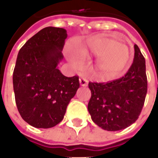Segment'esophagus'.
I'll use <instances>...</instances> for the list:
<instances>
[{
  "instance_id": "34e87169",
  "label": "esophagus",
  "mask_w": 158,
  "mask_h": 158,
  "mask_svg": "<svg viewBox=\"0 0 158 158\" xmlns=\"http://www.w3.org/2000/svg\"><path fill=\"white\" fill-rule=\"evenodd\" d=\"M79 83H80V85L86 86L88 85V80L85 78H81V79H79Z\"/></svg>"
}]
</instances>
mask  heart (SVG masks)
Listing matches in <instances>:
<instances>
[{
    "mask_svg": "<svg viewBox=\"0 0 158 158\" xmlns=\"http://www.w3.org/2000/svg\"><path fill=\"white\" fill-rule=\"evenodd\" d=\"M79 55L85 58L98 57L95 73L102 80H111L116 78L129 64L131 51L127 45L107 36H97L90 40L79 51ZM74 65L79 64L77 56H71Z\"/></svg>",
    "mask_w": 158,
    "mask_h": 158,
    "instance_id": "b5f03b06",
    "label": "heart"
}]
</instances>
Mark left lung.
Wrapping results in <instances>:
<instances>
[{
	"label": "left lung",
	"mask_w": 158,
	"mask_h": 158,
	"mask_svg": "<svg viewBox=\"0 0 158 158\" xmlns=\"http://www.w3.org/2000/svg\"><path fill=\"white\" fill-rule=\"evenodd\" d=\"M135 57L125 75L106 83L89 82L88 111L93 122L107 131L121 130L135 122L147 93L146 61L135 45Z\"/></svg>",
	"instance_id": "obj_1"
}]
</instances>
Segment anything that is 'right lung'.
I'll return each mask as SVG.
<instances>
[{
	"instance_id": "1",
	"label": "right lung",
	"mask_w": 158,
	"mask_h": 158,
	"mask_svg": "<svg viewBox=\"0 0 158 158\" xmlns=\"http://www.w3.org/2000/svg\"><path fill=\"white\" fill-rule=\"evenodd\" d=\"M66 29L46 27L20 49L13 71V89L22 118L35 128L48 129L63 119L79 88L78 76L66 77L57 69Z\"/></svg>"
}]
</instances>
